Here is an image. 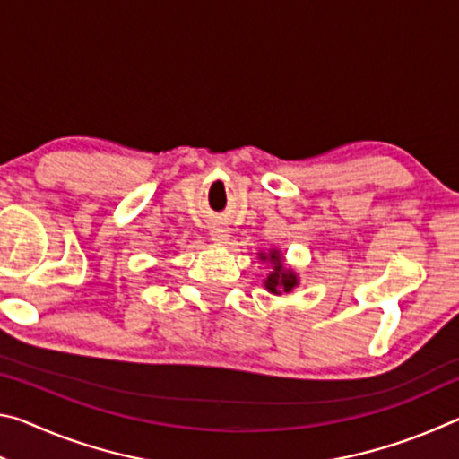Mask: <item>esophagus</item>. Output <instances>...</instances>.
<instances>
[{"instance_id": "1", "label": "esophagus", "mask_w": 459, "mask_h": 459, "mask_svg": "<svg viewBox=\"0 0 459 459\" xmlns=\"http://www.w3.org/2000/svg\"><path fill=\"white\" fill-rule=\"evenodd\" d=\"M230 238L229 235V229L224 227V224H214V227L211 229V240L216 245H227V240Z\"/></svg>"}]
</instances>
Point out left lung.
Wrapping results in <instances>:
<instances>
[{
  "label": "left lung",
  "instance_id": "left-lung-1",
  "mask_svg": "<svg viewBox=\"0 0 459 459\" xmlns=\"http://www.w3.org/2000/svg\"><path fill=\"white\" fill-rule=\"evenodd\" d=\"M263 263H269V273L263 279V285L265 290L273 295H283L291 293L295 287L299 285V277L291 267L285 265L283 253L279 248H269L267 253H257Z\"/></svg>",
  "mask_w": 459,
  "mask_h": 459
}]
</instances>
